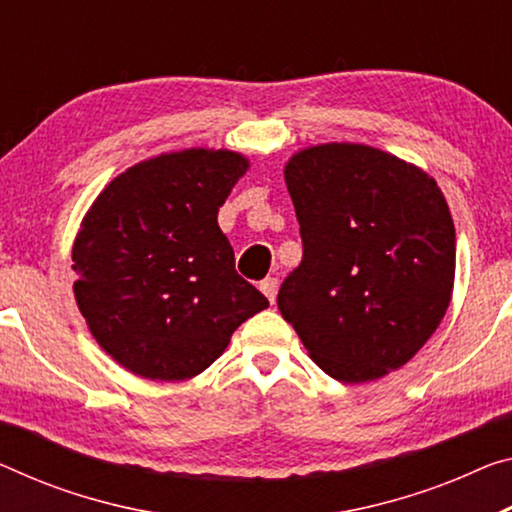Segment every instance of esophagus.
I'll use <instances>...</instances> for the list:
<instances>
[{
	"mask_svg": "<svg viewBox=\"0 0 512 512\" xmlns=\"http://www.w3.org/2000/svg\"><path fill=\"white\" fill-rule=\"evenodd\" d=\"M277 288H279V281L277 279H265V281H261V290H263V295L267 297V300H270V304H274V297H277Z\"/></svg>",
	"mask_w": 512,
	"mask_h": 512,
	"instance_id": "esophagus-1",
	"label": "esophagus"
}]
</instances>
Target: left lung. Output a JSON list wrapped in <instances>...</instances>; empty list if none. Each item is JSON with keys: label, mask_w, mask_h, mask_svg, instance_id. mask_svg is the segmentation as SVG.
I'll return each mask as SVG.
<instances>
[{"label": "left lung", "mask_w": 512, "mask_h": 512, "mask_svg": "<svg viewBox=\"0 0 512 512\" xmlns=\"http://www.w3.org/2000/svg\"><path fill=\"white\" fill-rule=\"evenodd\" d=\"M283 176L304 247L279 288L283 320L338 382L405 366L453 293L455 229L435 178L364 144L304 148Z\"/></svg>", "instance_id": "1"}]
</instances>
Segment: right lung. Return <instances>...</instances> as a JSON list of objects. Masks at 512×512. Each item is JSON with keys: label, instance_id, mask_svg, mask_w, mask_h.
I'll list each match as a JSON object with an SVG mask.
<instances>
[{"label": "right lung", "instance_id": "obj_1", "mask_svg": "<svg viewBox=\"0 0 512 512\" xmlns=\"http://www.w3.org/2000/svg\"><path fill=\"white\" fill-rule=\"evenodd\" d=\"M249 160L187 148L116 176L73 245L75 300L114 361L146 380H190L247 318L270 306L235 272L217 224Z\"/></svg>", "mask_w": 512, "mask_h": 512}]
</instances>
